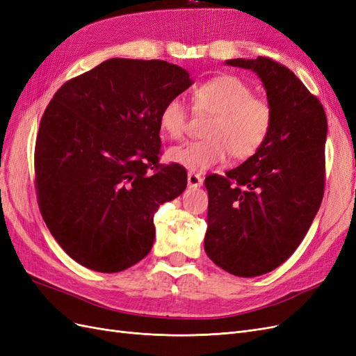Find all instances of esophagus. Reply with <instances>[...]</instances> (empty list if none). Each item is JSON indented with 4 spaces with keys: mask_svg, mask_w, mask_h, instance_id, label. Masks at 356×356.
Here are the masks:
<instances>
[{
    "mask_svg": "<svg viewBox=\"0 0 356 356\" xmlns=\"http://www.w3.org/2000/svg\"><path fill=\"white\" fill-rule=\"evenodd\" d=\"M187 182L190 188H197L203 184V178L199 174H193V172H190L187 175Z\"/></svg>",
    "mask_w": 356,
    "mask_h": 356,
    "instance_id": "obj_1",
    "label": "esophagus"
}]
</instances>
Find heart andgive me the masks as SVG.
Here are the masks:
<instances>
[{
    "instance_id": "1",
    "label": "heart",
    "mask_w": 356,
    "mask_h": 356,
    "mask_svg": "<svg viewBox=\"0 0 356 356\" xmlns=\"http://www.w3.org/2000/svg\"><path fill=\"white\" fill-rule=\"evenodd\" d=\"M193 110L211 115L202 141L168 149L166 159L188 172H204L221 163L227 153L245 160L260 149L270 134L273 110L266 99L254 96L250 84L233 74H220L197 84L191 92ZM160 131L169 139L182 138L187 108L179 98L165 104L159 114Z\"/></svg>"
}]
</instances>
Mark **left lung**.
Wrapping results in <instances>:
<instances>
[{
    "mask_svg": "<svg viewBox=\"0 0 356 356\" xmlns=\"http://www.w3.org/2000/svg\"><path fill=\"white\" fill-rule=\"evenodd\" d=\"M254 71L273 110L264 145L225 175H209L204 251L222 270L254 277L293 255L321 207L327 115L297 75L272 59L225 60Z\"/></svg>",
    "mask_w": 356,
    "mask_h": 356,
    "instance_id": "1",
    "label": "left lung"
}]
</instances>
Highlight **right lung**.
Returning <instances> with one entry per match:
<instances>
[{
  "instance_id": "obj_1",
  "label": "right lung",
  "mask_w": 356,
  "mask_h": 356,
  "mask_svg": "<svg viewBox=\"0 0 356 356\" xmlns=\"http://www.w3.org/2000/svg\"><path fill=\"white\" fill-rule=\"evenodd\" d=\"M193 84L166 60L113 58L67 81L41 117L38 207L72 260L101 273L141 261L154 213L187 187V172L159 165V114Z\"/></svg>"
}]
</instances>
